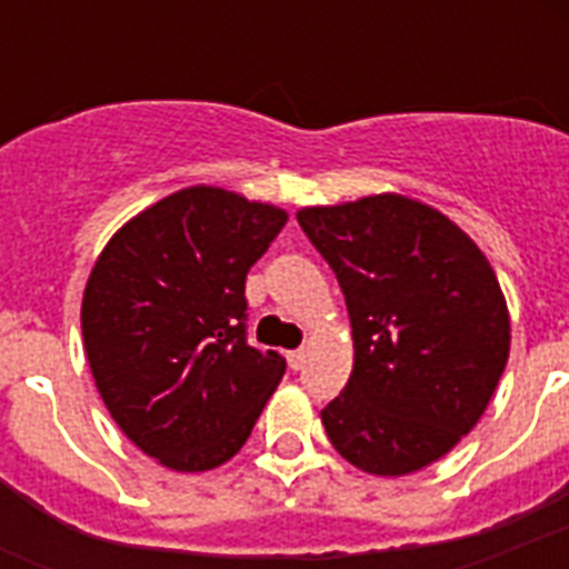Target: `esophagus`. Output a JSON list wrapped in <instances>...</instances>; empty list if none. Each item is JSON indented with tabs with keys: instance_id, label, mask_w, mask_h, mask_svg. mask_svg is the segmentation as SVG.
<instances>
[{
	"instance_id": "obj_1",
	"label": "esophagus",
	"mask_w": 569,
	"mask_h": 569,
	"mask_svg": "<svg viewBox=\"0 0 569 569\" xmlns=\"http://www.w3.org/2000/svg\"><path fill=\"white\" fill-rule=\"evenodd\" d=\"M286 360H289V366H292L295 372H298V369H303V363H307V351H303V348H298V351H289V355H286Z\"/></svg>"
}]
</instances>
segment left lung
<instances>
[{
	"mask_svg": "<svg viewBox=\"0 0 569 569\" xmlns=\"http://www.w3.org/2000/svg\"><path fill=\"white\" fill-rule=\"evenodd\" d=\"M298 223L346 295L355 369L321 410L333 449L369 476H410L478 425L511 351L487 257L405 194L303 206Z\"/></svg>",
	"mask_w": 569,
	"mask_h": 569,
	"instance_id": "8db88e82",
	"label": "left lung"
}]
</instances>
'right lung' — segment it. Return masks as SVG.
<instances>
[{
	"label": "right lung",
	"instance_id": "add662e5",
	"mask_svg": "<svg viewBox=\"0 0 569 569\" xmlns=\"http://www.w3.org/2000/svg\"><path fill=\"white\" fill-rule=\"evenodd\" d=\"M289 214L218 186H189L129 218L82 298L93 383L118 428L177 472L227 463L286 372L248 346L244 277Z\"/></svg>",
	"mask_w": 569,
	"mask_h": 569
}]
</instances>
